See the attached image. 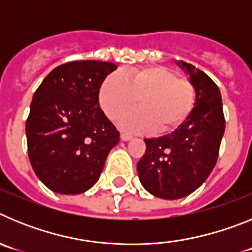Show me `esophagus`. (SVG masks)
Here are the masks:
<instances>
[{"mask_svg": "<svg viewBox=\"0 0 252 252\" xmlns=\"http://www.w3.org/2000/svg\"><path fill=\"white\" fill-rule=\"evenodd\" d=\"M132 135H131V133H128V132H121V139L124 140V141H128V140H131L132 139Z\"/></svg>", "mask_w": 252, "mask_h": 252, "instance_id": "obj_1", "label": "esophagus"}]
</instances>
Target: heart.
<instances>
[{
	"label": "heart",
	"instance_id": "obj_1",
	"mask_svg": "<svg viewBox=\"0 0 252 252\" xmlns=\"http://www.w3.org/2000/svg\"><path fill=\"white\" fill-rule=\"evenodd\" d=\"M99 104L107 117L120 120L137 106L141 110L125 117L121 125L132 131L170 132L188 120L195 104V88L164 65L131 69L126 74L107 75L99 88Z\"/></svg>",
	"mask_w": 252,
	"mask_h": 252
}]
</instances>
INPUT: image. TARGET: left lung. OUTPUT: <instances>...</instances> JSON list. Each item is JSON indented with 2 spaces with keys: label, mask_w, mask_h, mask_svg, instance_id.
I'll return each mask as SVG.
<instances>
[{
  "label": "left lung",
  "mask_w": 252,
  "mask_h": 252,
  "mask_svg": "<svg viewBox=\"0 0 252 252\" xmlns=\"http://www.w3.org/2000/svg\"><path fill=\"white\" fill-rule=\"evenodd\" d=\"M195 88V104L188 120L170 135L145 139L146 151L137 162L144 188L158 198L179 199L203 184L218 159L224 132L221 92L199 69L184 62Z\"/></svg>",
  "instance_id": "obj_1"
}]
</instances>
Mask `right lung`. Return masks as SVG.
Listing matches in <instances>:
<instances>
[{"label":"right lung","instance_id":"obj_1","mask_svg":"<svg viewBox=\"0 0 252 252\" xmlns=\"http://www.w3.org/2000/svg\"><path fill=\"white\" fill-rule=\"evenodd\" d=\"M117 65L74 60L53 69L30 104L26 139L35 174L53 192L79 194L94 186L120 132L99 107V88Z\"/></svg>","mask_w":252,"mask_h":252}]
</instances>
